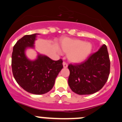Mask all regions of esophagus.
I'll use <instances>...</instances> for the list:
<instances>
[{
	"label": "esophagus",
	"mask_w": 122,
	"mask_h": 122,
	"mask_svg": "<svg viewBox=\"0 0 122 122\" xmlns=\"http://www.w3.org/2000/svg\"><path fill=\"white\" fill-rule=\"evenodd\" d=\"M63 66L64 68H66V67H67V66H68V65H67V64L66 63V62L63 61Z\"/></svg>",
	"instance_id": "1"
}]
</instances>
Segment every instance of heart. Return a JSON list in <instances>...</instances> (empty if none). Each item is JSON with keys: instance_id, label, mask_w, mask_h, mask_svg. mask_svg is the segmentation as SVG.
I'll list each match as a JSON object with an SVG mask.
<instances>
[{"instance_id": "1", "label": "heart", "mask_w": 122, "mask_h": 122, "mask_svg": "<svg viewBox=\"0 0 122 122\" xmlns=\"http://www.w3.org/2000/svg\"><path fill=\"white\" fill-rule=\"evenodd\" d=\"M61 51L67 54V58L73 63H80L89 57L92 51V45L81 40L64 39L61 44Z\"/></svg>"}]
</instances>
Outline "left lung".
<instances>
[{"label": "left lung", "mask_w": 122, "mask_h": 122, "mask_svg": "<svg viewBox=\"0 0 122 122\" xmlns=\"http://www.w3.org/2000/svg\"><path fill=\"white\" fill-rule=\"evenodd\" d=\"M110 59L107 46L103 45L84 62L70 64L68 84L77 95H91L103 87L110 73Z\"/></svg>", "instance_id": "left-lung-1"}]
</instances>
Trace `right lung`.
<instances>
[{"instance_id": "add662e5", "label": "right lung", "mask_w": 122, "mask_h": 122, "mask_svg": "<svg viewBox=\"0 0 122 122\" xmlns=\"http://www.w3.org/2000/svg\"><path fill=\"white\" fill-rule=\"evenodd\" d=\"M38 35H25L16 42L12 52V68L15 80L24 90L35 95H43L53 88L63 66L61 59L53 61L39 53L34 61L27 58L26 49L35 48Z\"/></svg>"}]
</instances>
